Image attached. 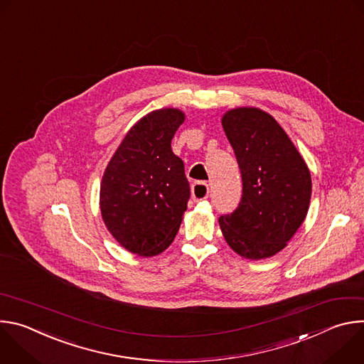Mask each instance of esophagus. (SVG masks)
<instances>
[{"label": "esophagus", "mask_w": 364, "mask_h": 364, "mask_svg": "<svg viewBox=\"0 0 364 364\" xmlns=\"http://www.w3.org/2000/svg\"><path fill=\"white\" fill-rule=\"evenodd\" d=\"M209 193H210L209 184L204 183V181H197V183H194L193 187H191V196H193V200H194V201L205 200L207 197H209Z\"/></svg>", "instance_id": "esophagus-1"}]
</instances>
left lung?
Returning a JSON list of instances; mask_svg holds the SVG:
<instances>
[{"mask_svg": "<svg viewBox=\"0 0 364 364\" xmlns=\"http://www.w3.org/2000/svg\"><path fill=\"white\" fill-rule=\"evenodd\" d=\"M242 174L237 209L219 218L228 245L247 259L282 250L305 220L311 174L298 149L267 112L236 108L222 119Z\"/></svg>", "mask_w": 364, "mask_h": 364, "instance_id": "obj_1", "label": "left lung"}]
</instances>
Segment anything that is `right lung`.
<instances>
[{
	"label": "right lung",
	"instance_id": "obj_1",
	"mask_svg": "<svg viewBox=\"0 0 364 364\" xmlns=\"http://www.w3.org/2000/svg\"><path fill=\"white\" fill-rule=\"evenodd\" d=\"M184 122L174 108L149 112L125 135L100 183V213L127 250L154 256L174 240L190 198L171 139Z\"/></svg>",
	"mask_w": 364,
	"mask_h": 364
}]
</instances>
